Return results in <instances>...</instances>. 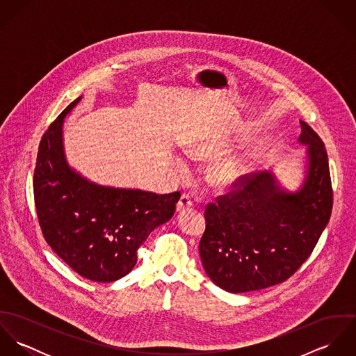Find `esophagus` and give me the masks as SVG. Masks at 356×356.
I'll return each mask as SVG.
<instances>
[{
	"label": "esophagus",
	"instance_id": "obj_1",
	"mask_svg": "<svg viewBox=\"0 0 356 356\" xmlns=\"http://www.w3.org/2000/svg\"><path fill=\"white\" fill-rule=\"evenodd\" d=\"M192 205H193L192 197H191L189 195H182L181 199H179V202L177 203V211H178V212H184V211L189 209Z\"/></svg>",
	"mask_w": 356,
	"mask_h": 356
}]
</instances>
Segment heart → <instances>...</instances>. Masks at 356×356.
<instances>
[{
  "label": "heart",
  "instance_id": "obj_1",
  "mask_svg": "<svg viewBox=\"0 0 356 356\" xmlns=\"http://www.w3.org/2000/svg\"><path fill=\"white\" fill-rule=\"evenodd\" d=\"M232 144L227 141H212L199 145L191 151V154L197 159H215L230 151ZM181 170L185 168L184 163H178ZM252 163L247 154H234L216 163L209 172V182L220 189L237 185L250 171Z\"/></svg>",
  "mask_w": 356,
  "mask_h": 356
}]
</instances>
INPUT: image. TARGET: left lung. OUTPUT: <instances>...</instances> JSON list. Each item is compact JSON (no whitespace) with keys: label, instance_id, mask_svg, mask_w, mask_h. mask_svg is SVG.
<instances>
[{"label":"left lung","instance_id":"1","mask_svg":"<svg viewBox=\"0 0 356 356\" xmlns=\"http://www.w3.org/2000/svg\"><path fill=\"white\" fill-rule=\"evenodd\" d=\"M307 171L296 193L281 189L270 171L247 174L205 207L199 252L204 270L232 293L264 289L292 277L314 251L326 227L333 189L319 136L300 120Z\"/></svg>","mask_w":356,"mask_h":356}]
</instances>
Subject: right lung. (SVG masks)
Returning a JSON list of instances; mask_svg holds the SVG:
<instances>
[{"label": "right lung", "instance_id": "right-lung-1", "mask_svg": "<svg viewBox=\"0 0 356 356\" xmlns=\"http://www.w3.org/2000/svg\"><path fill=\"white\" fill-rule=\"evenodd\" d=\"M79 100L71 102L42 136L34 202L51 250L79 275L113 282L136 266L137 251L153 229L171 219L181 193L100 186L70 168L63 151V122Z\"/></svg>", "mask_w": 356, "mask_h": 356}]
</instances>
